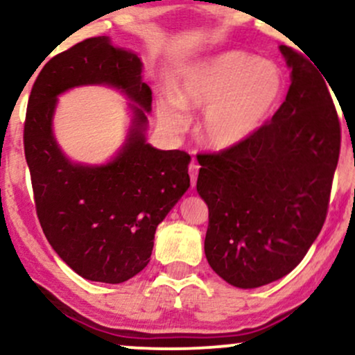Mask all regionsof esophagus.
<instances>
[{"label": "esophagus", "instance_id": "34e87169", "mask_svg": "<svg viewBox=\"0 0 355 355\" xmlns=\"http://www.w3.org/2000/svg\"><path fill=\"white\" fill-rule=\"evenodd\" d=\"M198 172H200V165L196 162H191L190 167H188V173H190V178H191V187H195L196 178H198Z\"/></svg>", "mask_w": 355, "mask_h": 355}]
</instances>
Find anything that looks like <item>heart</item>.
I'll return each mask as SVG.
<instances>
[{"label":"heart","instance_id":"1","mask_svg":"<svg viewBox=\"0 0 355 355\" xmlns=\"http://www.w3.org/2000/svg\"><path fill=\"white\" fill-rule=\"evenodd\" d=\"M284 93L282 70L245 52H223L185 70L168 95L157 103L160 123L180 134L190 111H203L201 141L213 150H231L262 129Z\"/></svg>","mask_w":355,"mask_h":355}]
</instances>
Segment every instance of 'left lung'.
Masks as SVG:
<instances>
[{"instance_id":"left-lung-1","label":"left lung","mask_w":355,"mask_h":355,"mask_svg":"<svg viewBox=\"0 0 355 355\" xmlns=\"http://www.w3.org/2000/svg\"><path fill=\"white\" fill-rule=\"evenodd\" d=\"M291 70L285 101L248 142L200 155L208 263L237 288L285 277L320 234L338 167L340 125L318 67L280 46ZM329 83V82H327Z\"/></svg>"}]
</instances>
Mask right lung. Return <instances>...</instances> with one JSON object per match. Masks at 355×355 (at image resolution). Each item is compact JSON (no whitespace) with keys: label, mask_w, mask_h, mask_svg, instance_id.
I'll use <instances>...</instances> for the list:
<instances>
[{"label":"right lung","mask_w":355,"mask_h":355,"mask_svg":"<svg viewBox=\"0 0 355 355\" xmlns=\"http://www.w3.org/2000/svg\"><path fill=\"white\" fill-rule=\"evenodd\" d=\"M85 84L119 89L133 119L110 163H71L53 136L58 96ZM152 92L137 53L100 35L78 42L44 65L31 92L24 154L35 209L49 244L80 277L123 284L144 268L157 226L190 187V155L160 150L146 139Z\"/></svg>","instance_id":"right-lung-1"}]
</instances>
